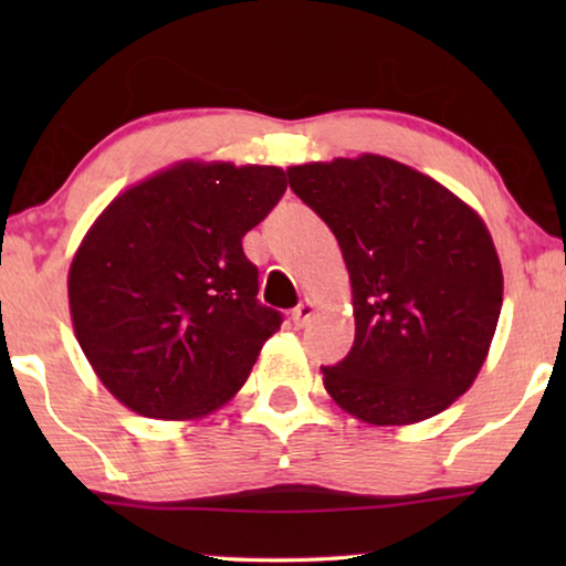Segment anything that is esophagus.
Here are the masks:
<instances>
[{
	"mask_svg": "<svg viewBox=\"0 0 566 566\" xmlns=\"http://www.w3.org/2000/svg\"><path fill=\"white\" fill-rule=\"evenodd\" d=\"M316 314V304L314 301H304V304L301 306H296L293 308V314H291V319H293V324H296V327H306L308 322H312V316Z\"/></svg>",
	"mask_w": 566,
	"mask_h": 566,
	"instance_id": "esophagus-1",
	"label": "esophagus"
}]
</instances>
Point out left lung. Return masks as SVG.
Masks as SVG:
<instances>
[{
    "label": "left lung",
    "instance_id": "left-lung-1",
    "mask_svg": "<svg viewBox=\"0 0 566 566\" xmlns=\"http://www.w3.org/2000/svg\"><path fill=\"white\" fill-rule=\"evenodd\" d=\"M291 190L337 237L355 343L322 368L337 407L368 424H415L467 394L502 308V265L474 208L381 154L289 167Z\"/></svg>",
    "mask_w": 566,
    "mask_h": 566
}]
</instances>
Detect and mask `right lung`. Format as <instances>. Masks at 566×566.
<instances>
[{"instance_id":"right-lung-1","label":"right lung","mask_w":566,"mask_h":566,"mask_svg":"<svg viewBox=\"0 0 566 566\" xmlns=\"http://www.w3.org/2000/svg\"><path fill=\"white\" fill-rule=\"evenodd\" d=\"M289 188L281 167L185 159L113 198L76 247L69 314L130 412L188 422L242 389L281 314L242 239Z\"/></svg>"}]
</instances>
